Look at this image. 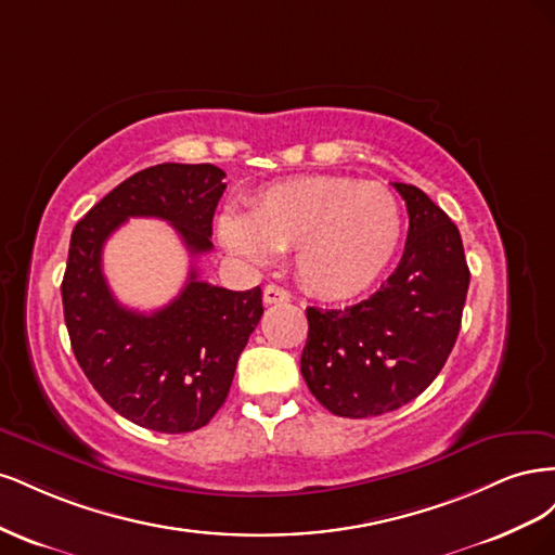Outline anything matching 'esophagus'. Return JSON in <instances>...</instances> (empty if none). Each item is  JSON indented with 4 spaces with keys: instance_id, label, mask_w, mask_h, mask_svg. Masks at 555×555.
<instances>
[{
    "instance_id": "esophagus-1",
    "label": "esophagus",
    "mask_w": 555,
    "mask_h": 555,
    "mask_svg": "<svg viewBox=\"0 0 555 555\" xmlns=\"http://www.w3.org/2000/svg\"><path fill=\"white\" fill-rule=\"evenodd\" d=\"M292 294L284 292L282 287H278V284H268V287L263 289V304L266 306H280V304H289Z\"/></svg>"
}]
</instances>
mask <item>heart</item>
Segmentation results:
<instances>
[{
  "instance_id": "heart-1",
  "label": "heart",
  "mask_w": 555,
  "mask_h": 555,
  "mask_svg": "<svg viewBox=\"0 0 555 555\" xmlns=\"http://www.w3.org/2000/svg\"><path fill=\"white\" fill-rule=\"evenodd\" d=\"M222 243L263 266L294 247L296 275L328 300L354 298L377 284L402 238V210L391 190L349 176H304L266 188L249 215L220 217Z\"/></svg>"
}]
</instances>
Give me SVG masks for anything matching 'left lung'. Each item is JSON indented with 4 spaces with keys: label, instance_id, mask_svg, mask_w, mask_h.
I'll return each mask as SVG.
<instances>
[{
    "label": "left lung",
    "instance_id": "obj_1",
    "mask_svg": "<svg viewBox=\"0 0 555 555\" xmlns=\"http://www.w3.org/2000/svg\"><path fill=\"white\" fill-rule=\"evenodd\" d=\"M405 251L382 287L345 310L308 308L300 373L322 405L347 418L393 412L428 389L461 331L469 287L459 227L414 184Z\"/></svg>",
    "mask_w": 555,
    "mask_h": 555
}]
</instances>
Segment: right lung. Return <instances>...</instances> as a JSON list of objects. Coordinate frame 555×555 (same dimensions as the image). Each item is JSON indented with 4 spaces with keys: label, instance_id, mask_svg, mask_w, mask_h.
Segmentation results:
<instances>
[{
    "label": "right lung",
    "instance_id": "add662e5",
    "mask_svg": "<svg viewBox=\"0 0 555 555\" xmlns=\"http://www.w3.org/2000/svg\"><path fill=\"white\" fill-rule=\"evenodd\" d=\"M224 176L212 164L150 166L117 184L72 233L62 304L76 361L117 414L157 433L198 430L224 405L263 314L261 289L215 287L192 268L169 306L143 314L113 296L104 243L129 217H157L173 224L192 257L210 251Z\"/></svg>",
    "mask_w": 555,
    "mask_h": 555
}]
</instances>
